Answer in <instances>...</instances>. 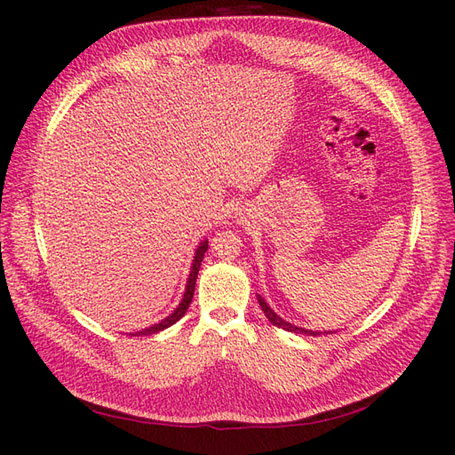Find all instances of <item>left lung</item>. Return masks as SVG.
Returning <instances> with one entry per match:
<instances>
[{
    "instance_id": "left-lung-1",
    "label": "left lung",
    "mask_w": 455,
    "mask_h": 455,
    "mask_svg": "<svg viewBox=\"0 0 455 455\" xmlns=\"http://www.w3.org/2000/svg\"><path fill=\"white\" fill-rule=\"evenodd\" d=\"M258 301H259L261 311L266 313V316H267L271 324L279 326V328H283V330H288V332H296V334H307V336H319V334H323V332H313V330H306V328H299V326H294V324H291V323H286L284 319H281V316L266 304V299L261 298V296H258Z\"/></svg>"
}]
</instances>
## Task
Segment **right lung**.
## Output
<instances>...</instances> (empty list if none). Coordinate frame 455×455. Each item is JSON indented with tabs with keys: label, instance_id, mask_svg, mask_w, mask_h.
I'll list each match as a JSON object with an SVG mask.
<instances>
[{
	"label": "right lung",
	"instance_id": "obj_1",
	"mask_svg": "<svg viewBox=\"0 0 455 455\" xmlns=\"http://www.w3.org/2000/svg\"><path fill=\"white\" fill-rule=\"evenodd\" d=\"M206 249H209V241H203V243L197 246L196 256H194V264H191V271H189V277H188L186 292H184V298H182L180 304H178V307L167 316V319H163L161 323H157V324H154V326H149V328H144V330H140V332H132V334H129V336H151V334H156V332H161V330H164V328L172 326L174 323H178V321L182 319V316H184L186 311H188V307H189V304H191V299H194L197 273H199L201 261H203V256H204Z\"/></svg>",
	"mask_w": 455,
	"mask_h": 455
}]
</instances>
